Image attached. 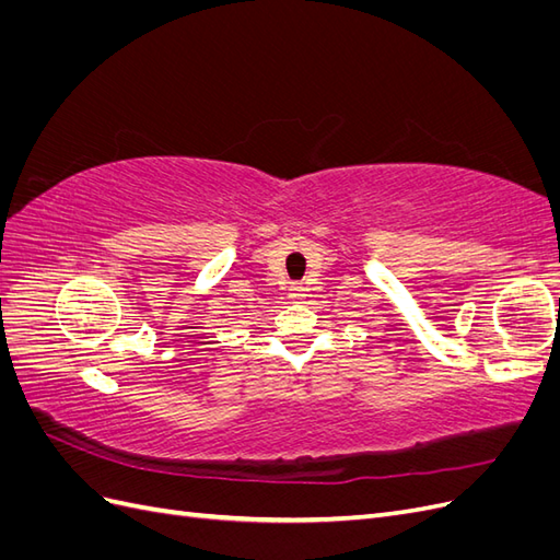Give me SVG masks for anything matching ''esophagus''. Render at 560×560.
<instances>
[{"mask_svg": "<svg viewBox=\"0 0 560 560\" xmlns=\"http://www.w3.org/2000/svg\"><path fill=\"white\" fill-rule=\"evenodd\" d=\"M290 296H292V299H301V296H303V287H301V284H292V287H290Z\"/></svg>", "mask_w": 560, "mask_h": 560, "instance_id": "34e87169", "label": "esophagus"}]
</instances>
